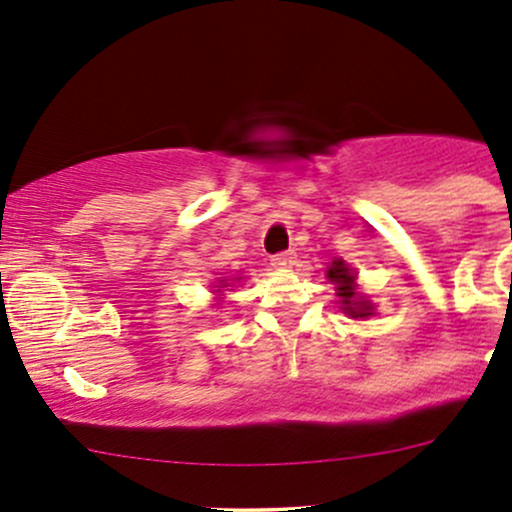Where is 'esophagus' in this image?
<instances>
[{
  "instance_id": "esophagus-1",
  "label": "esophagus",
  "mask_w": 512,
  "mask_h": 512,
  "mask_svg": "<svg viewBox=\"0 0 512 512\" xmlns=\"http://www.w3.org/2000/svg\"><path fill=\"white\" fill-rule=\"evenodd\" d=\"M271 266L273 268H280V271H285V268H292V266H295V254H292V251H283V254H275L271 258Z\"/></svg>"
}]
</instances>
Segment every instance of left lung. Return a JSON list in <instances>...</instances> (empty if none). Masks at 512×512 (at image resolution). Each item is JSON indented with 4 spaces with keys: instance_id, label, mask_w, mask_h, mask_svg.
<instances>
[{
    "instance_id": "8db88e82",
    "label": "left lung",
    "mask_w": 512,
    "mask_h": 512,
    "mask_svg": "<svg viewBox=\"0 0 512 512\" xmlns=\"http://www.w3.org/2000/svg\"><path fill=\"white\" fill-rule=\"evenodd\" d=\"M326 278L336 285V295L341 300V309L350 319H367L375 314V304L367 297L358 295V285H355V271L346 261H333L331 268L326 271Z\"/></svg>"
}]
</instances>
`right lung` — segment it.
<instances>
[{"label": "right lung", "instance_id": "1", "mask_svg": "<svg viewBox=\"0 0 512 512\" xmlns=\"http://www.w3.org/2000/svg\"><path fill=\"white\" fill-rule=\"evenodd\" d=\"M215 287H217L215 292H217V295H220V287H229V283H227V280H217V285H215Z\"/></svg>", "mask_w": 512, "mask_h": 512}]
</instances>
